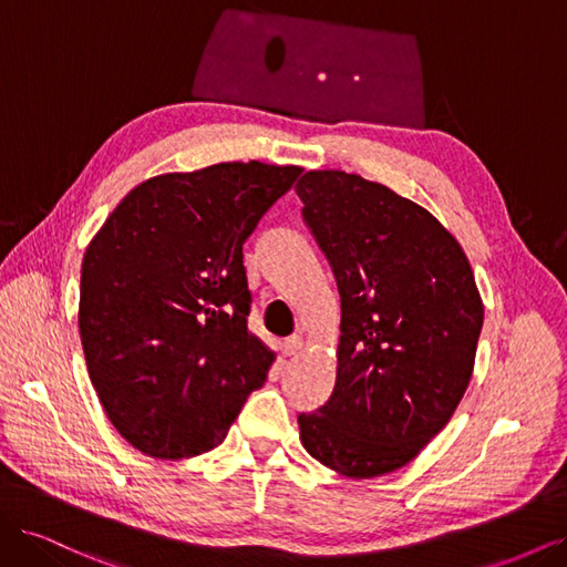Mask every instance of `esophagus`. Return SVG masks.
Here are the masks:
<instances>
[{
    "instance_id": "34e87169",
    "label": "esophagus",
    "mask_w": 567,
    "mask_h": 567,
    "mask_svg": "<svg viewBox=\"0 0 567 567\" xmlns=\"http://www.w3.org/2000/svg\"><path fill=\"white\" fill-rule=\"evenodd\" d=\"M302 350V338L300 336H290L281 342V354L284 357H296Z\"/></svg>"
}]
</instances>
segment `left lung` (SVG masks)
Instances as JSON below:
<instances>
[{
    "instance_id": "8db88e82",
    "label": "left lung",
    "mask_w": 567,
    "mask_h": 567,
    "mask_svg": "<svg viewBox=\"0 0 567 567\" xmlns=\"http://www.w3.org/2000/svg\"><path fill=\"white\" fill-rule=\"evenodd\" d=\"M340 293L331 398L300 440L348 477L398 471L450 423L471 383L483 300L456 238L414 200L340 169L296 184Z\"/></svg>"
}]
</instances>
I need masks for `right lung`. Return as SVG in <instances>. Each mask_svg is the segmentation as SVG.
<instances>
[{"label":"right lung","mask_w":567,"mask_h":567,"mask_svg":"<svg viewBox=\"0 0 567 567\" xmlns=\"http://www.w3.org/2000/svg\"><path fill=\"white\" fill-rule=\"evenodd\" d=\"M300 175L219 163L142 182L92 238L80 338L109 421L156 458L210 452L274 352L248 329L244 244Z\"/></svg>","instance_id":"right-lung-1"}]
</instances>
